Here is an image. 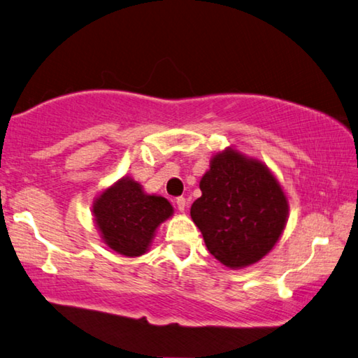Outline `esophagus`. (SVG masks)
Listing matches in <instances>:
<instances>
[{
	"label": "esophagus",
	"instance_id": "esophagus-1",
	"mask_svg": "<svg viewBox=\"0 0 358 358\" xmlns=\"http://www.w3.org/2000/svg\"><path fill=\"white\" fill-rule=\"evenodd\" d=\"M175 202H177V207H178L180 211H185V208H186V199L183 196L177 197V201H175Z\"/></svg>",
	"mask_w": 358,
	"mask_h": 358
}]
</instances>
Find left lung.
I'll list each match as a JSON object with an SVG mask.
<instances>
[{
	"label": "left lung",
	"instance_id": "obj_1",
	"mask_svg": "<svg viewBox=\"0 0 358 358\" xmlns=\"http://www.w3.org/2000/svg\"><path fill=\"white\" fill-rule=\"evenodd\" d=\"M201 191L191 217L220 262L230 268L251 265L275 246L289 207L281 186L264 164L226 150L213 157Z\"/></svg>",
	"mask_w": 358,
	"mask_h": 358
}]
</instances>
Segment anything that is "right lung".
Listing matches in <instances>:
<instances>
[{"label": "right lung", "mask_w": 358, "mask_h": 358, "mask_svg": "<svg viewBox=\"0 0 358 358\" xmlns=\"http://www.w3.org/2000/svg\"><path fill=\"white\" fill-rule=\"evenodd\" d=\"M93 211L106 243L123 256L136 257L147 251L156 227L173 208L164 197L147 196L141 185L123 178L101 194Z\"/></svg>", "instance_id": "add662e5"}]
</instances>
